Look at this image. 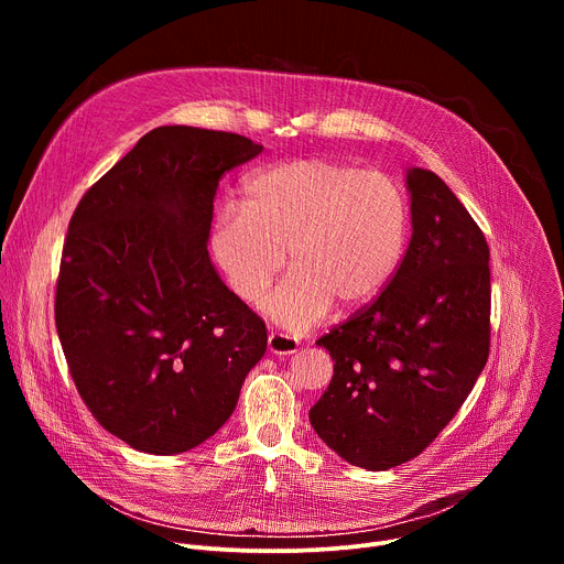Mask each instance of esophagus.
I'll use <instances>...</instances> for the list:
<instances>
[{"label":"esophagus","instance_id":"34e87169","mask_svg":"<svg viewBox=\"0 0 564 564\" xmlns=\"http://www.w3.org/2000/svg\"><path fill=\"white\" fill-rule=\"evenodd\" d=\"M299 348V341L292 339L290 335H283V333H272L268 337V350L272 355H279V357H288V355H294Z\"/></svg>","mask_w":564,"mask_h":564}]
</instances>
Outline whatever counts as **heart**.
<instances>
[{
    "instance_id": "heart-1",
    "label": "heart",
    "mask_w": 564,
    "mask_h": 564,
    "mask_svg": "<svg viewBox=\"0 0 564 564\" xmlns=\"http://www.w3.org/2000/svg\"><path fill=\"white\" fill-rule=\"evenodd\" d=\"M246 207L225 203L212 227V254L234 294L257 303L285 268L294 270L265 301L274 324L303 333L333 303L375 301L404 261L411 209L383 172L326 158H299L252 174Z\"/></svg>"
}]
</instances>
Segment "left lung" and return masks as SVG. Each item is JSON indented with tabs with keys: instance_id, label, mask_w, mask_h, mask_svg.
<instances>
[{
	"instance_id": "left-lung-1",
	"label": "left lung",
	"mask_w": 564,
	"mask_h": 564,
	"mask_svg": "<svg viewBox=\"0 0 564 564\" xmlns=\"http://www.w3.org/2000/svg\"><path fill=\"white\" fill-rule=\"evenodd\" d=\"M413 236L390 285L321 337L335 361L310 424L339 457L386 470L417 457L455 417L491 344L487 238L429 172H406Z\"/></svg>"
}]
</instances>
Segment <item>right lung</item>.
Here are the masks:
<instances>
[{
	"label": "right lung",
	"instance_id": "right-lung-1",
	"mask_svg": "<svg viewBox=\"0 0 564 564\" xmlns=\"http://www.w3.org/2000/svg\"><path fill=\"white\" fill-rule=\"evenodd\" d=\"M261 151L238 133L158 127L70 216L59 344L94 417L135 451L176 455L209 440L265 355L263 318L207 252L218 181Z\"/></svg>",
	"mask_w": 564,
	"mask_h": 564
}]
</instances>
